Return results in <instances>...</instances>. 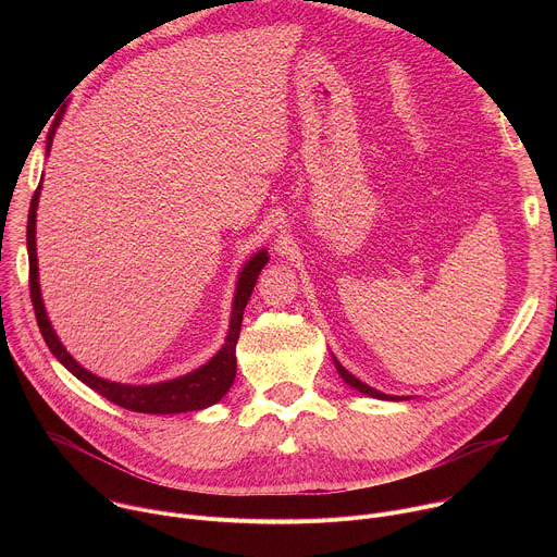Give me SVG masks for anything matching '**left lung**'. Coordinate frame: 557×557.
Here are the masks:
<instances>
[{"instance_id":"obj_1","label":"left lung","mask_w":557,"mask_h":557,"mask_svg":"<svg viewBox=\"0 0 557 557\" xmlns=\"http://www.w3.org/2000/svg\"><path fill=\"white\" fill-rule=\"evenodd\" d=\"M331 357H333V363H335L339 376H342L350 387L359 389L361 394H368V396H372V399H381V401H408V399H412V396H394V394H385V392H381V389H374L372 385L363 383V381L357 379L352 372H348V370L337 361V357H335L333 352H331Z\"/></svg>"}]
</instances>
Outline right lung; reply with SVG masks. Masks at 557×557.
I'll use <instances>...</instances> for the list:
<instances>
[{
	"label": "right lung",
	"mask_w": 557,
	"mask_h": 557,
	"mask_svg": "<svg viewBox=\"0 0 557 557\" xmlns=\"http://www.w3.org/2000/svg\"><path fill=\"white\" fill-rule=\"evenodd\" d=\"M61 116L54 121L52 129L48 132L46 138V151L50 153L54 129L59 125ZM39 196H41V183L30 200V211H28V228H26V245H28V262H30V299L35 306V317L39 331L50 348V352L86 385H90L95 392L106 396L108 401L132 410V412H143V414H178V412H196L205 410L213 404H218L222 396L228 392V387L235 381V344L237 337H240V326H243V314L247 308V301L253 293V286L260 277V271L269 262V251L260 249L253 253L243 271L237 273L235 282V293H233V304H231V320H228V331L224 337L222 348L200 368L170 379V381H158V383H147V385H134V383H116L103 376L92 374L86 370L82 363H78L59 342L48 312L41 299V288H39V264H37V207H39Z\"/></svg>",
	"instance_id": "1"
}]
</instances>
